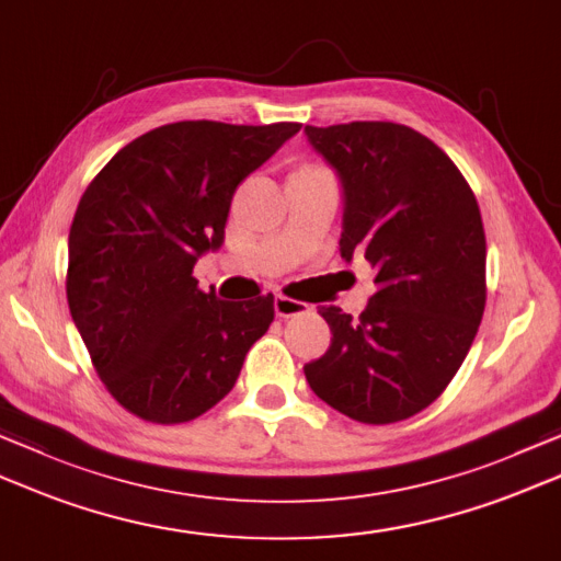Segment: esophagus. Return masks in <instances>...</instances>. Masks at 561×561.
I'll return each instance as SVG.
<instances>
[{"label": "esophagus", "instance_id": "obj_1", "mask_svg": "<svg viewBox=\"0 0 561 561\" xmlns=\"http://www.w3.org/2000/svg\"><path fill=\"white\" fill-rule=\"evenodd\" d=\"M274 311H277L279 318H291V316H301V313L309 311V304L299 301V299H291V296L277 294V296H274Z\"/></svg>", "mask_w": 561, "mask_h": 561}]
</instances>
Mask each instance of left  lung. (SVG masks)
<instances>
[{
    "mask_svg": "<svg viewBox=\"0 0 561 561\" xmlns=\"http://www.w3.org/2000/svg\"><path fill=\"white\" fill-rule=\"evenodd\" d=\"M345 192L340 255L362 252L377 294L353 318L321 306L331 347L304 375L347 419L387 425L427 409L453 381L486 306V236L457 164L409 126H306Z\"/></svg>",
    "mask_w": 561,
    "mask_h": 561,
    "instance_id": "obj_1",
    "label": "left lung"
}]
</instances>
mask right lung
Here are the masks:
<instances>
[{
    "label": "right lung",
    "mask_w": 561,
    "mask_h": 561,
    "mask_svg": "<svg viewBox=\"0 0 561 561\" xmlns=\"http://www.w3.org/2000/svg\"><path fill=\"white\" fill-rule=\"evenodd\" d=\"M301 124L178 121L130 140L87 186L68 240V304L99 379L138 419H199L233 389L274 296L221 301L194 265L230 199Z\"/></svg>",
    "instance_id": "obj_1"
}]
</instances>
